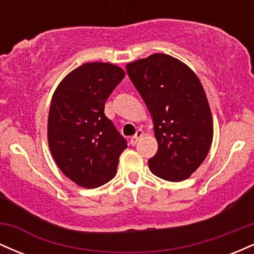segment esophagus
I'll list each match as a JSON object with an SVG mask.
<instances>
[{
    "mask_svg": "<svg viewBox=\"0 0 254 254\" xmlns=\"http://www.w3.org/2000/svg\"><path fill=\"white\" fill-rule=\"evenodd\" d=\"M143 136V130H141V129H138L136 131V133H135V136H132L130 138V143L132 144V145H135L137 142L139 141V138H141V137Z\"/></svg>",
    "mask_w": 254,
    "mask_h": 254,
    "instance_id": "34e87169",
    "label": "esophagus"
}]
</instances>
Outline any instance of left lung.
Returning a JSON list of instances; mask_svg holds the SVG:
<instances>
[{
    "mask_svg": "<svg viewBox=\"0 0 254 254\" xmlns=\"http://www.w3.org/2000/svg\"><path fill=\"white\" fill-rule=\"evenodd\" d=\"M127 71L153 118L157 151L148 160L150 171L168 182L188 179L208 155L214 136L199 78L165 54L131 62Z\"/></svg>",
    "mask_w": 254,
    "mask_h": 254,
    "instance_id": "obj_1",
    "label": "left lung"
}]
</instances>
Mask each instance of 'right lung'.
I'll use <instances>...</instances> for the list:
<instances>
[{
	"label": "right lung",
	"mask_w": 254,
	"mask_h": 254,
	"mask_svg": "<svg viewBox=\"0 0 254 254\" xmlns=\"http://www.w3.org/2000/svg\"><path fill=\"white\" fill-rule=\"evenodd\" d=\"M125 72L111 63H84L52 95L48 141L60 170L78 186L95 189L113 179L127 141L105 116V103Z\"/></svg>",
	"instance_id": "add662e5"
}]
</instances>
